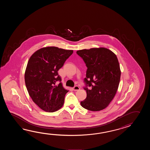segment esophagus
I'll return each instance as SVG.
<instances>
[{
	"label": "esophagus",
	"instance_id": "1",
	"mask_svg": "<svg viewBox=\"0 0 150 150\" xmlns=\"http://www.w3.org/2000/svg\"><path fill=\"white\" fill-rule=\"evenodd\" d=\"M79 87L78 86H75L74 87H73V90H74V91H78V90H79Z\"/></svg>",
	"mask_w": 150,
	"mask_h": 150
}]
</instances>
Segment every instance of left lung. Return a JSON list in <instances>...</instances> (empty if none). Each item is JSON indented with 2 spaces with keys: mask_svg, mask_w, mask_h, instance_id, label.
<instances>
[{
  "mask_svg": "<svg viewBox=\"0 0 150 150\" xmlns=\"http://www.w3.org/2000/svg\"><path fill=\"white\" fill-rule=\"evenodd\" d=\"M76 54L87 67L83 87L87 96L81 105L91 111L101 110L112 101L118 89L121 70L117 58L105 48L83 49Z\"/></svg>",
  "mask_w": 150,
  "mask_h": 150,
  "instance_id": "obj_1",
  "label": "left lung"
}]
</instances>
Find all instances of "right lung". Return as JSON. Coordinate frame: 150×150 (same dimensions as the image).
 Masks as SVG:
<instances>
[{
	"mask_svg": "<svg viewBox=\"0 0 150 150\" xmlns=\"http://www.w3.org/2000/svg\"><path fill=\"white\" fill-rule=\"evenodd\" d=\"M73 52L49 47L39 49L29 59L25 74V86L33 101L45 112H56L64 104L68 91L62 86L58 71Z\"/></svg>",
	"mask_w": 150,
	"mask_h": 150,
	"instance_id": "add662e5",
	"label": "right lung"
}]
</instances>
